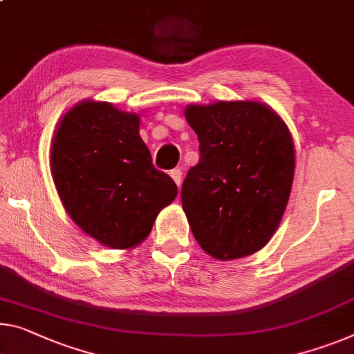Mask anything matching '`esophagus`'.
<instances>
[{
  "label": "esophagus",
  "instance_id": "34e87169",
  "mask_svg": "<svg viewBox=\"0 0 354 354\" xmlns=\"http://www.w3.org/2000/svg\"><path fill=\"white\" fill-rule=\"evenodd\" d=\"M169 174H171L172 180L176 182V185L178 187V185H180V182H182V171L180 169H172Z\"/></svg>",
  "mask_w": 354,
  "mask_h": 354
}]
</instances>
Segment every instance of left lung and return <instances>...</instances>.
<instances>
[{
  "label": "left lung",
  "mask_w": 354,
  "mask_h": 354,
  "mask_svg": "<svg viewBox=\"0 0 354 354\" xmlns=\"http://www.w3.org/2000/svg\"><path fill=\"white\" fill-rule=\"evenodd\" d=\"M185 118L201 151L182 185L194 239L220 261L257 253L274 236L290 201L296 167L290 129L259 101L188 104Z\"/></svg>",
  "instance_id": "8db88e82"
}]
</instances>
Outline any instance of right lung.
<instances>
[{"label":"right lung","mask_w":354,"mask_h":354,"mask_svg":"<svg viewBox=\"0 0 354 354\" xmlns=\"http://www.w3.org/2000/svg\"><path fill=\"white\" fill-rule=\"evenodd\" d=\"M140 117L84 100L58 122L50 147L57 193L75 225L109 248L144 242L177 185L155 169L139 134Z\"/></svg>","instance_id":"1"}]
</instances>
